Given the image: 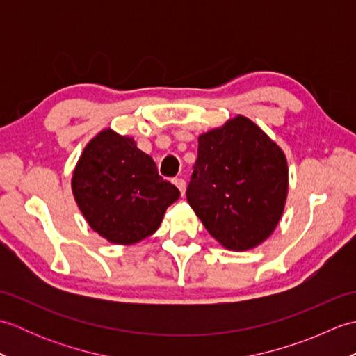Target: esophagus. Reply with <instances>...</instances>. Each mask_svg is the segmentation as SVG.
<instances>
[{
    "instance_id": "34e87169",
    "label": "esophagus",
    "mask_w": 356,
    "mask_h": 356,
    "mask_svg": "<svg viewBox=\"0 0 356 356\" xmlns=\"http://www.w3.org/2000/svg\"><path fill=\"white\" fill-rule=\"evenodd\" d=\"M174 185H176L179 190H180V194H185V190H186V184H185V180L184 179H174Z\"/></svg>"
}]
</instances>
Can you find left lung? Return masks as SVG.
<instances>
[{
    "label": "left lung",
    "mask_w": 356,
    "mask_h": 356,
    "mask_svg": "<svg viewBox=\"0 0 356 356\" xmlns=\"http://www.w3.org/2000/svg\"><path fill=\"white\" fill-rule=\"evenodd\" d=\"M287 197L283 149L259 125L236 116L199 136L186 199L207 231L229 251L266 240Z\"/></svg>",
    "instance_id": "8db88e82"
}]
</instances>
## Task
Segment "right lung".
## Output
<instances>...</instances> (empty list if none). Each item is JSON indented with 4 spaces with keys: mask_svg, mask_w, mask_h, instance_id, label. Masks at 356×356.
<instances>
[{
    "mask_svg": "<svg viewBox=\"0 0 356 356\" xmlns=\"http://www.w3.org/2000/svg\"><path fill=\"white\" fill-rule=\"evenodd\" d=\"M72 191L90 228L110 243L133 245L157 231L179 190L157 172L133 138L105 128L87 143Z\"/></svg>",
    "mask_w": 356,
    "mask_h": 356,
    "instance_id": "right-lung-1",
    "label": "right lung"
}]
</instances>
